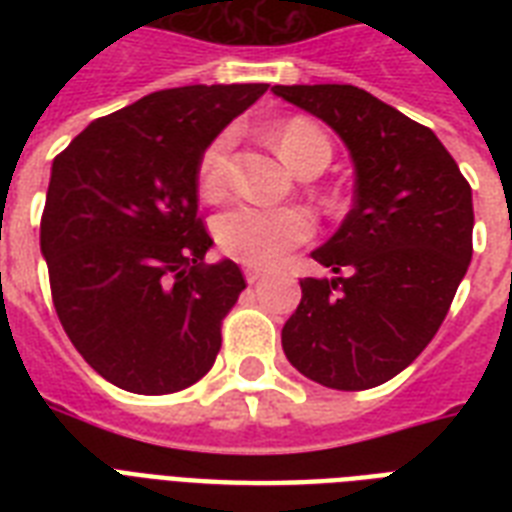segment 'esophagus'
<instances>
[{
  "instance_id": "1",
  "label": "esophagus",
  "mask_w": 512,
  "mask_h": 512,
  "mask_svg": "<svg viewBox=\"0 0 512 512\" xmlns=\"http://www.w3.org/2000/svg\"><path fill=\"white\" fill-rule=\"evenodd\" d=\"M244 276H247L249 284H257L265 276V271H260V268H244Z\"/></svg>"
}]
</instances>
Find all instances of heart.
Instances as JSON below:
<instances>
[{
	"label": "heart",
	"mask_w": 512,
	"mask_h": 512,
	"mask_svg": "<svg viewBox=\"0 0 512 512\" xmlns=\"http://www.w3.org/2000/svg\"><path fill=\"white\" fill-rule=\"evenodd\" d=\"M281 156L300 175L321 172L332 159V143L308 119H289L276 132ZM236 132L223 130L199 156V188L204 196H220L231 175ZM217 244L225 255L255 268H271L313 236V217L297 207H255L236 204L215 220Z\"/></svg>",
	"instance_id": "obj_1"
}]
</instances>
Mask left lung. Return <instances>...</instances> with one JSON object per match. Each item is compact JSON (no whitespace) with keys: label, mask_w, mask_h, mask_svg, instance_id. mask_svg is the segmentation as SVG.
Here are the masks:
<instances>
[{"label":"left lung","mask_w":512,"mask_h":512,"mask_svg":"<svg viewBox=\"0 0 512 512\" xmlns=\"http://www.w3.org/2000/svg\"><path fill=\"white\" fill-rule=\"evenodd\" d=\"M319 116L356 167L353 209L313 252L335 279H300L281 329L289 364L335 390L377 388L444 324L473 257V193L425 124L353 84H276Z\"/></svg>","instance_id":"1"}]
</instances>
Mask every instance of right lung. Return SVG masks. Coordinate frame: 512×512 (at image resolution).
I'll return each mask as SVG.
<instances>
[{
  "instance_id": "right-lung-1",
  "label": "right lung",
  "mask_w": 512,
  "mask_h": 512,
  "mask_svg": "<svg viewBox=\"0 0 512 512\" xmlns=\"http://www.w3.org/2000/svg\"><path fill=\"white\" fill-rule=\"evenodd\" d=\"M268 84H191L100 116L52 162L42 255L68 340L116 388L164 396L212 369L247 289L204 265L199 156Z\"/></svg>"
}]
</instances>
